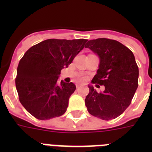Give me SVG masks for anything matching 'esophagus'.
Masks as SVG:
<instances>
[{
  "mask_svg": "<svg viewBox=\"0 0 152 152\" xmlns=\"http://www.w3.org/2000/svg\"><path fill=\"white\" fill-rule=\"evenodd\" d=\"M80 86V84H76V88H78Z\"/></svg>",
  "mask_w": 152,
  "mask_h": 152,
  "instance_id": "obj_1",
  "label": "esophagus"
}]
</instances>
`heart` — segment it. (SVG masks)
Returning <instances> with one entry per match:
<instances>
[{
	"mask_svg": "<svg viewBox=\"0 0 152 152\" xmlns=\"http://www.w3.org/2000/svg\"><path fill=\"white\" fill-rule=\"evenodd\" d=\"M78 80H80V81H85V80H87V77H86L85 76L80 75V76H79L78 77Z\"/></svg>",
	"mask_w": 152,
	"mask_h": 152,
	"instance_id": "b5f03b06",
	"label": "heart"
}]
</instances>
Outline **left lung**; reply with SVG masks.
Masks as SVG:
<instances>
[{
    "mask_svg": "<svg viewBox=\"0 0 152 152\" xmlns=\"http://www.w3.org/2000/svg\"><path fill=\"white\" fill-rule=\"evenodd\" d=\"M85 48L96 53L100 59L92 83L105 87L103 92L97 93L88 86L86 107L95 117L103 120L115 119L130 105L139 86V67L135 56L119 42L107 38L90 40Z\"/></svg>",
    "mask_w": 152,
    "mask_h": 152,
    "instance_id": "8db88e82",
    "label": "left lung"
}]
</instances>
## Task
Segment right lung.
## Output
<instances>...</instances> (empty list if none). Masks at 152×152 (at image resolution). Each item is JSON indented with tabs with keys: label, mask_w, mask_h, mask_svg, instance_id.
<instances>
[{
	"label": "right lung",
	"mask_w": 152,
	"mask_h": 152,
	"mask_svg": "<svg viewBox=\"0 0 152 152\" xmlns=\"http://www.w3.org/2000/svg\"><path fill=\"white\" fill-rule=\"evenodd\" d=\"M87 41L50 39L25 52L17 67L15 84L19 100L32 116L46 120L65 113L76 87L72 82L58 84V75L84 49Z\"/></svg>",
	"instance_id": "1"
}]
</instances>
